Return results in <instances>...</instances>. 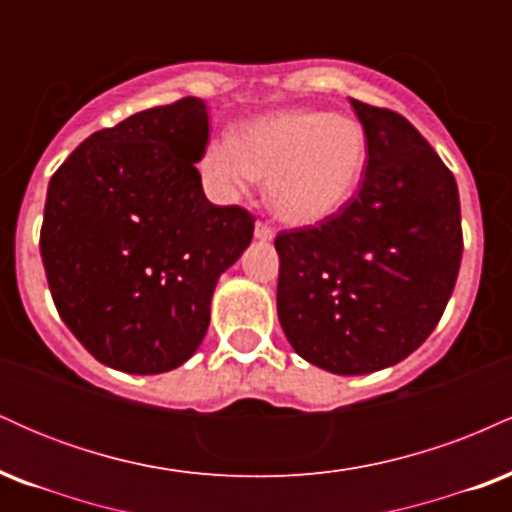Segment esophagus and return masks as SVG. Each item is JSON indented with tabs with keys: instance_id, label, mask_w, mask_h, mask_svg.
Segmentation results:
<instances>
[{
	"instance_id": "esophagus-1",
	"label": "esophagus",
	"mask_w": 512,
	"mask_h": 512,
	"mask_svg": "<svg viewBox=\"0 0 512 512\" xmlns=\"http://www.w3.org/2000/svg\"><path fill=\"white\" fill-rule=\"evenodd\" d=\"M255 238L257 240H272L274 238V228L269 226V223L257 221L255 223Z\"/></svg>"
}]
</instances>
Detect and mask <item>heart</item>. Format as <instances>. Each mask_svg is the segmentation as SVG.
<instances>
[{
    "label": "heart",
    "mask_w": 512,
    "mask_h": 512,
    "mask_svg": "<svg viewBox=\"0 0 512 512\" xmlns=\"http://www.w3.org/2000/svg\"><path fill=\"white\" fill-rule=\"evenodd\" d=\"M366 166V129L320 110L260 117L236 137L214 139L202 156L204 175L216 190H245L264 178L272 209L298 226L337 214L356 195Z\"/></svg>",
    "instance_id": "heart-1"
}]
</instances>
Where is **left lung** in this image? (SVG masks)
I'll use <instances>...</instances> for the list:
<instances>
[{"instance_id": "left-lung-1", "label": "left lung", "mask_w": 512, "mask_h": 512, "mask_svg": "<svg viewBox=\"0 0 512 512\" xmlns=\"http://www.w3.org/2000/svg\"><path fill=\"white\" fill-rule=\"evenodd\" d=\"M361 187L330 219L281 231L276 313L298 356L337 375L395 366L443 317L462 260L457 182L407 117L351 98Z\"/></svg>"}]
</instances>
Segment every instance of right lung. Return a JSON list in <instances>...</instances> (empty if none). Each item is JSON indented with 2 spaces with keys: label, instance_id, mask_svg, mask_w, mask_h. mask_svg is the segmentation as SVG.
I'll use <instances>...</instances> for the list:
<instances>
[{
  "label": "right lung",
  "instance_id": "1",
  "mask_svg": "<svg viewBox=\"0 0 512 512\" xmlns=\"http://www.w3.org/2000/svg\"><path fill=\"white\" fill-rule=\"evenodd\" d=\"M207 105L180 98L93 132L52 175L40 257L64 325L105 366L178 368L202 344L216 281L255 216L202 190Z\"/></svg>",
  "mask_w": 512,
  "mask_h": 512
}]
</instances>
